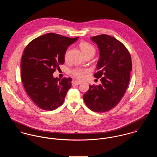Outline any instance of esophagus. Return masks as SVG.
I'll list each match as a JSON object with an SVG mask.
<instances>
[{
	"label": "esophagus",
	"instance_id": "obj_1",
	"mask_svg": "<svg viewBox=\"0 0 157 157\" xmlns=\"http://www.w3.org/2000/svg\"><path fill=\"white\" fill-rule=\"evenodd\" d=\"M73 84H75V85H76V86H78V85H79V84H81V82L80 81H73Z\"/></svg>",
	"mask_w": 157,
	"mask_h": 157
}]
</instances>
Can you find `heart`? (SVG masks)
<instances>
[{"label":"heart","instance_id":"1","mask_svg":"<svg viewBox=\"0 0 157 157\" xmlns=\"http://www.w3.org/2000/svg\"><path fill=\"white\" fill-rule=\"evenodd\" d=\"M79 46L84 56L89 53H95L96 52L94 48L91 44L87 42H82L80 44ZM87 72V70L82 69H76L72 71V74L78 79H82L86 77Z\"/></svg>","mask_w":157,"mask_h":157}]
</instances>
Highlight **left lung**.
<instances>
[{
	"label": "left lung",
	"mask_w": 157,
	"mask_h": 157,
	"mask_svg": "<svg viewBox=\"0 0 157 157\" xmlns=\"http://www.w3.org/2000/svg\"><path fill=\"white\" fill-rule=\"evenodd\" d=\"M99 51V59L94 74L100 78L99 86H89L83 98L91 110L103 113L111 109L121 101L128 86L132 61L130 53L121 41L109 35L91 37Z\"/></svg>",
	"instance_id": "left-lung-1"
}]
</instances>
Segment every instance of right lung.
<instances>
[{"label":"right lung","instance_id":"add662e5","mask_svg":"<svg viewBox=\"0 0 157 157\" xmlns=\"http://www.w3.org/2000/svg\"><path fill=\"white\" fill-rule=\"evenodd\" d=\"M78 39L49 33L36 38L25 49L20 65L22 82L40 108L52 111L64 103L72 79H58L53 73L64 63L67 48Z\"/></svg>","mask_w":157,"mask_h":157}]
</instances>
